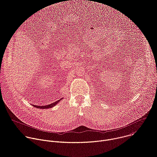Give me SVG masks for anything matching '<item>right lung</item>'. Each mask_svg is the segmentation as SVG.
I'll use <instances>...</instances> for the list:
<instances>
[{
	"instance_id": "right-lung-1",
	"label": "right lung",
	"mask_w": 157,
	"mask_h": 157,
	"mask_svg": "<svg viewBox=\"0 0 157 157\" xmlns=\"http://www.w3.org/2000/svg\"><path fill=\"white\" fill-rule=\"evenodd\" d=\"M62 99V98H61ZM61 99H59V100H58V101H56V102H53V103H52V104H49V105H43V106H41V105H33L34 107H36V108H38V109H48V108H52V107H53V106H55V105H56L61 100Z\"/></svg>"
}]
</instances>
